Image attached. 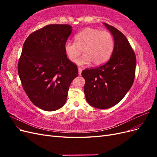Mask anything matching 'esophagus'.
<instances>
[{"instance_id": "obj_1", "label": "esophagus", "mask_w": 157, "mask_h": 157, "mask_svg": "<svg viewBox=\"0 0 157 157\" xmlns=\"http://www.w3.org/2000/svg\"><path fill=\"white\" fill-rule=\"evenodd\" d=\"M78 75H81V73H82V69L81 68H78Z\"/></svg>"}]
</instances>
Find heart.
Instances as JSON below:
<instances>
[{"instance_id":"1","label":"heart","mask_w":157,"mask_h":157,"mask_svg":"<svg viewBox=\"0 0 157 157\" xmlns=\"http://www.w3.org/2000/svg\"><path fill=\"white\" fill-rule=\"evenodd\" d=\"M75 39V42H66L64 50L72 62L77 59L82 50L84 55L77 61L80 65H88L91 62L94 65L105 63L111 57L115 46L111 33L94 28H86L77 33Z\"/></svg>"}]
</instances>
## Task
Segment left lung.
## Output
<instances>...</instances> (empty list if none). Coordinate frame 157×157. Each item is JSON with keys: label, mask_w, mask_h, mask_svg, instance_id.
<instances>
[{"label": "left lung", "mask_w": 157, "mask_h": 157, "mask_svg": "<svg viewBox=\"0 0 157 157\" xmlns=\"http://www.w3.org/2000/svg\"><path fill=\"white\" fill-rule=\"evenodd\" d=\"M111 31L115 46L111 58L99 67L86 69L84 92L87 102L98 109H108L120 102L134 81L136 58L126 37L115 27L104 23Z\"/></svg>", "instance_id": "1"}]
</instances>
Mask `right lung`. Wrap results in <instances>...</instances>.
Listing matches in <instances>:
<instances>
[{"mask_svg": "<svg viewBox=\"0 0 157 157\" xmlns=\"http://www.w3.org/2000/svg\"><path fill=\"white\" fill-rule=\"evenodd\" d=\"M72 32L67 24H51L27 38L17 71L22 86L35 106L52 111L63 107L77 65L71 61L64 46Z\"/></svg>", "mask_w": 157, "mask_h": 157, "instance_id": "1", "label": "right lung"}]
</instances>
